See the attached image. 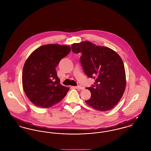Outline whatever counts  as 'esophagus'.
Returning a JSON list of instances; mask_svg holds the SVG:
<instances>
[{
	"instance_id": "1",
	"label": "esophagus",
	"mask_w": 151,
	"mask_h": 151,
	"mask_svg": "<svg viewBox=\"0 0 151 151\" xmlns=\"http://www.w3.org/2000/svg\"><path fill=\"white\" fill-rule=\"evenodd\" d=\"M74 88H75V89H80V90H83L84 88H83V87H82V86H74L73 87Z\"/></svg>"
}]
</instances>
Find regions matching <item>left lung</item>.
<instances>
[{"label":"left lung","instance_id":"1","mask_svg":"<svg viewBox=\"0 0 151 151\" xmlns=\"http://www.w3.org/2000/svg\"><path fill=\"white\" fill-rule=\"evenodd\" d=\"M71 50L82 54L80 61L85 74L95 79L94 85L86 88L91 93L86 104L98 111L113 109L120 100L126 86L125 68L119 55L110 48L89 41L73 43Z\"/></svg>","mask_w":151,"mask_h":151}]
</instances>
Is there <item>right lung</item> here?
<instances>
[{
    "mask_svg": "<svg viewBox=\"0 0 151 151\" xmlns=\"http://www.w3.org/2000/svg\"><path fill=\"white\" fill-rule=\"evenodd\" d=\"M70 51L68 46L46 45L33 51L25 62L22 73L23 88L35 106L49 108L66 96L69 89L60 85L55 68Z\"/></svg>",
    "mask_w": 151,
    "mask_h": 151,
    "instance_id": "obj_1",
    "label": "right lung"
}]
</instances>
